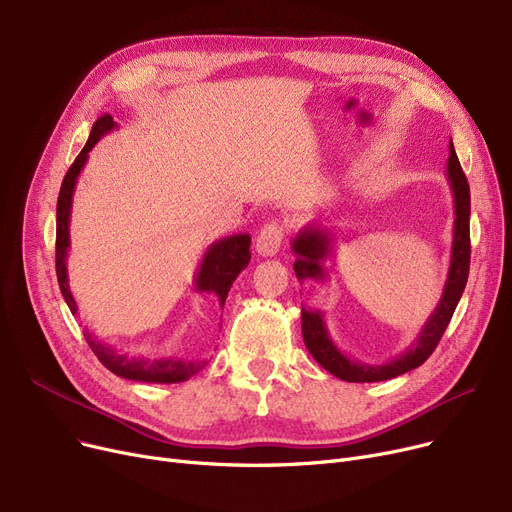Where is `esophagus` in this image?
Segmentation results:
<instances>
[{
  "label": "esophagus",
  "instance_id": "1",
  "mask_svg": "<svg viewBox=\"0 0 512 512\" xmlns=\"http://www.w3.org/2000/svg\"><path fill=\"white\" fill-rule=\"evenodd\" d=\"M282 238H284V228L278 222H267L263 224V228L255 238V249L263 257H274L280 251Z\"/></svg>",
  "mask_w": 512,
  "mask_h": 512
}]
</instances>
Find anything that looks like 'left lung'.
<instances>
[{"label": "left lung", "instance_id": "left-lung-1", "mask_svg": "<svg viewBox=\"0 0 512 512\" xmlns=\"http://www.w3.org/2000/svg\"><path fill=\"white\" fill-rule=\"evenodd\" d=\"M448 153L450 155L446 164V178L454 199V232H452L450 267H448V276H446V284H444L438 307L434 309L432 315L427 317L417 340L407 348V351L382 365H369V363L348 359L336 346V342L330 338L324 313L305 309V307L301 309L303 340H305L307 351L321 367L344 382H355V384L384 382L423 365L427 357L436 351L442 334L450 324L452 313L463 297V290L469 278V259H471V238H469L471 193H469L467 176L459 164V157L454 153L452 141H450ZM292 251L297 255V261H294V274H297L301 282L328 280V272L324 267V261L332 253V234L328 228H324L321 224H307L297 236H294Z\"/></svg>", "mask_w": 512, "mask_h": 512}]
</instances>
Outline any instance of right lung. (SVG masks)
Segmentation results:
<instances>
[{"label": "right lung", "instance_id": "add662e5", "mask_svg": "<svg viewBox=\"0 0 512 512\" xmlns=\"http://www.w3.org/2000/svg\"><path fill=\"white\" fill-rule=\"evenodd\" d=\"M118 124L110 114L101 116L89 134V141L83 147L74 159V164L70 166L68 174L64 176L62 188H60V197H58V211H56V274L60 282L62 297L70 311L76 315L78 307L76 301L70 292L68 286V267H66V257H68V247H70V211H72V195H74V186L78 180V174L83 172L89 151L97 145V141L103 137V134L112 132ZM251 236L249 234H234L226 236L218 242L209 245L205 251L199 272L195 276V290L197 292H209L215 299L220 301L224 307L228 290L236 276L245 270L251 261ZM85 340L89 342L91 351L95 357L103 363V367L110 369L112 373L120 375V378L132 380V382H149V384H178L195 375L205 361H182V359H147V357H128L118 353L114 346L105 344L97 340L89 330L85 332Z\"/></svg>", "mask_w": 512, "mask_h": 512}]
</instances>
